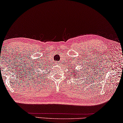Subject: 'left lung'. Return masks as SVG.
<instances>
[{"label": "left lung", "mask_w": 123, "mask_h": 123, "mask_svg": "<svg viewBox=\"0 0 123 123\" xmlns=\"http://www.w3.org/2000/svg\"><path fill=\"white\" fill-rule=\"evenodd\" d=\"M76 71V69H75V71ZM73 73H74V75L73 74ZM76 74H77V73H75V72H72V74L71 75H73V76H76ZM78 76H79V75H77V78H78Z\"/></svg>", "instance_id": "8db88e82"}]
</instances>
